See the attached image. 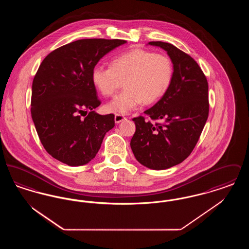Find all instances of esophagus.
Masks as SVG:
<instances>
[{
    "mask_svg": "<svg viewBox=\"0 0 249 249\" xmlns=\"http://www.w3.org/2000/svg\"><path fill=\"white\" fill-rule=\"evenodd\" d=\"M126 118L123 116V115H119V114H117L116 116H115V122L116 123H120L121 121H123V120H125Z\"/></svg>",
    "mask_w": 249,
    "mask_h": 249,
    "instance_id": "1",
    "label": "esophagus"
}]
</instances>
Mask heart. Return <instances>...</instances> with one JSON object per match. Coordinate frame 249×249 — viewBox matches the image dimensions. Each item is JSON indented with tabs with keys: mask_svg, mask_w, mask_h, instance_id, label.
<instances>
[{
	"mask_svg": "<svg viewBox=\"0 0 249 249\" xmlns=\"http://www.w3.org/2000/svg\"><path fill=\"white\" fill-rule=\"evenodd\" d=\"M174 77V64L162 53L133 49L116 57L111 67L97 65L91 71L96 89L106 97L125 89L107 105V111L127 115L142 103L153 104L164 96Z\"/></svg>",
	"mask_w": 249,
	"mask_h": 249,
	"instance_id": "obj_1",
	"label": "heart"
}]
</instances>
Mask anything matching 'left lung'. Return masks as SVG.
<instances>
[{
    "mask_svg": "<svg viewBox=\"0 0 249 249\" xmlns=\"http://www.w3.org/2000/svg\"><path fill=\"white\" fill-rule=\"evenodd\" d=\"M164 49L174 64L173 81L164 96L143 113L162 124L132 119L130 140L135 159L152 170H165L185 160L198 142L209 113L208 83L198 63L172 44L149 42Z\"/></svg>",
    "mask_w": 249,
    "mask_h": 249,
    "instance_id": "left-lung-1",
    "label": "left lung"
}]
</instances>
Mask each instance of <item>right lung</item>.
<instances>
[{
  "label": "right lung",
  "instance_id": "right-lung-1",
  "mask_svg": "<svg viewBox=\"0 0 249 249\" xmlns=\"http://www.w3.org/2000/svg\"><path fill=\"white\" fill-rule=\"evenodd\" d=\"M124 40L82 39L55 49L42 61L32 88V119L48 154L69 166L89 163L98 153L114 115L95 113L101 105L91 71Z\"/></svg>",
  "mask_w": 249,
  "mask_h": 249
}]
</instances>
